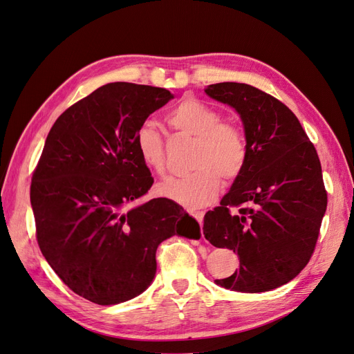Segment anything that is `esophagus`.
<instances>
[{"label":"esophagus","instance_id":"34e87169","mask_svg":"<svg viewBox=\"0 0 354 354\" xmlns=\"http://www.w3.org/2000/svg\"><path fill=\"white\" fill-rule=\"evenodd\" d=\"M188 213H189L195 220H197L200 225H203V220H204V212H200V210H189Z\"/></svg>","mask_w":354,"mask_h":354}]
</instances>
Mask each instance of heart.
I'll return each instance as SVG.
<instances>
[{"instance_id":"obj_1","label":"heart","mask_w":354,"mask_h":354,"mask_svg":"<svg viewBox=\"0 0 354 354\" xmlns=\"http://www.w3.org/2000/svg\"><path fill=\"white\" fill-rule=\"evenodd\" d=\"M169 125L197 137L192 167L187 176L169 178L157 185L162 197L187 208L210 204L221 189L223 175L234 179L248 159L243 131L233 122L221 121L220 113L198 99L182 100L167 116ZM134 147L151 172H165L163 137L154 121H144L136 131Z\"/></svg>"}]
</instances>
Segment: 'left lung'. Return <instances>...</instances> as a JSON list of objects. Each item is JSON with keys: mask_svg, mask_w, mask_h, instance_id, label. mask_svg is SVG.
<instances>
[{"mask_svg": "<svg viewBox=\"0 0 354 354\" xmlns=\"http://www.w3.org/2000/svg\"><path fill=\"white\" fill-rule=\"evenodd\" d=\"M205 93L239 113L248 146L241 175L204 216L205 239L239 257V270L216 283L245 293L277 289L315 250L326 210L319 157L296 115L266 91L227 82Z\"/></svg>", "mask_w": 354, "mask_h": 354, "instance_id": "1", "label": "left lung"}]
</instances>
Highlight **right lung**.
Wrapping results in <instances>:
<instances>
[{
  "instance_id": "add662e5",
  "label": "right lung",
  "mask_w": 354,
  "mask_h": 354,
  "mask_svg": "<svg viewBox=\"0 0 354 354\" xmlns=\"http://www.w3.org/2000/svg\"><path fill=\"white\" fill-rule=\"evenodd\" d=\"M169 90L109 83L52 125L30 185L39 248L70 289L97 305L141 295L156 276V251L200 225L167 198L137 203L153 185L134 138Z\"/></svg>"
}]
</instances>
